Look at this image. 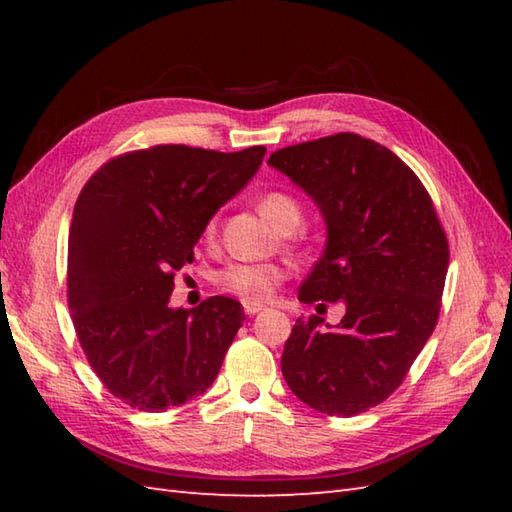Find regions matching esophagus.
Wrapping results in <instances>:
<instances>
[{"label": "esophagus", "mask_w": 512, "mask_h": 512, "mask_svg": "<svg viewBox=\"0 0 512 512\" xmlns=\"http://www.w3.org/2000/svg\"><path fill=\"white\" fill-rule=\"evenodd\" d=\"M266 306L264 303H255V301H244V312L248 314V317H253V314L262 312Z\"/></svg>", "instance_id": "esophagus-1"}]
</instances>
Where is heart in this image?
<instances>
[{"mask_svg":"<svg viewBox=\"0 0 512 512\" xmlns=\"http://www.w3.org/2000/svg\"><path fill=\"white\" fill-rule=\"evenodd\" d=\"M259 213L273 224L281 235L295 233L303 222V209L295 195L286 191H270L259 200ZM217 220L211 217L204 226V237L215 235ZM284 268L277 264H231L217 270L215 284L226 292L242 297L246 301H266L284 281Z\"/></svg>","mask_w":512,"mask_h":512,"instance_id":"b5f03b06","label":"heart"}]
</instances>
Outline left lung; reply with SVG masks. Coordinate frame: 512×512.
<instances>
[{
  "instance_id": "left-lung-1",
  "label": "left lung",
  "mask_w": 512,
  "mask_h": 512,
  "mask_svg": "<svg viewBox=\"0 0 512 512\" xmlns=\"http://www.w3.org/2000/svg\"><path fill=\"white\" fill-rule=\"evenodd\" d=\"M268 165L310 195L328 231L299 301L345 306L336 325L297 319L281 374L308 407L356 416L394 394L436 328L447 237L416 173L374 140L325 136Z\"/></svg>"
}]
</instances>
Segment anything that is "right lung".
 I'll return each instance as SVG.
<instances>
[{"label": "right lung", "instance_id": "right-lung-1", "mask_svg": "<svg viewBox=\"0 0 512 512\" xmlns=\"http://www.w3.org/2000/svg\"><path fill=\"white\" fill-rule=\"evenodd\" d=\"M266 147L233 154L158 145L118 156L74 204L68 303L90 367L116 398L165 411L202 396L244 323L242 303L173 308V273L193 262L206 222L262 167Z\"/></svg>", "mask_w": 512, "mask_h": 512}]
</instances>
